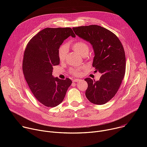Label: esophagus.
Returning <instances> with one entry per match:
<instances>
[{
  "label": "esophagus",
  "instance_id": "1",
  "mask_svg": "<svg viewBox=\"0 0 147 147\" xmlns=\"http://www.w3.org/2000/svg\"><path fill=\"white\" fill-rule=\"evenodd\" d=\"M81 80L80 79H74L73 80V82H78V81H80Z\"/></svg>",
  "mask_w": 147,
  "mask_h": 147
}]
</instances>
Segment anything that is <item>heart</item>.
<instances>
[{
  "instance_id": "1",
  "label": "heart",
  "mask_w": 147,
  "mask_h": 147,
  "mask_svg": "<svg viewBox=\"0 0 147 147\" xmlns=\"http://www.w3.org/2000/svg\"><path fill=\"white\" fill-rule=\"evenodd\" d=\"M73 49L77 53L81 56L85 54H88L89 51L88 45L83 41H77L71 44ZM68 52V48L66 45H61L58 49V57L60 61H64L66 59L67 53ZM86 68V66H82L76 68H73L71 70V73L77 76L81 74L82 70Z\"/></svg>"
}]
</instances>
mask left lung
<instances>
[{"label":"left lung","mask_w":147,"mask_h":147,"mask_svg":"<svg viewBox=\"0 0 147 147\" xmlns=\"http://www.w3.org/2000/svg\"><path fill=\"white\" fill-rule=\"evenodd\" d=\"M75 34L91 44L94 52L92 66L102 74L99 80L90 78L86 91L87 98L92 103L103 105L117 93L124 77L125 56L124 48L117 36L97 25L73 27Z\"/></svg>","instance_id":"1"}]
</instances>
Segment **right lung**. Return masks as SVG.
I'll use <instances>...</instances> for the list:
<instances>
[{
    "label": "right lung",
    "mask_w": 147,
    "mask_h": 147,
    "mask_svg": "<svg viewBox=\"0 0 147 147\" xmlns=\"http://www.w3.org/2000/svg\"><path fill=\"white\" fill-rule=\"evenodd\" d=\"M76 35L71 28H47L39 31L26 48L23 70L36 99L47 107H55L63 100L72 81L52 76L53 66L60 63L58 49L63 41Z\"/></svg>",
    "instance_id": "1"
}]
</instances>
